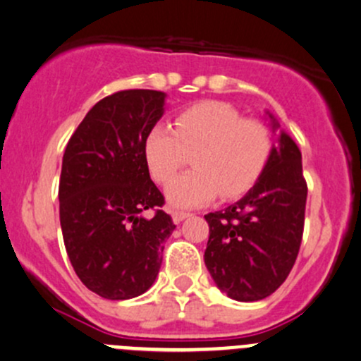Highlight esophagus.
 <instances>
[{
    "label": "esophagus",
    "mask_w": 361,
    "mask_h": 361,
    "mask_svg": "<svg viewBox=\"0 0 361 361\" xmlns=\"http://www.w3.org/2000/svg\"><path fill=\"white\" fill-rule=\"evenodd\" d=\"M188 216H191V213H189V212H179V210L172 212V220L176 224H180L182 220H185Z\"/></svg>",
    "instance_id": "obj_1"
}]
</instances>
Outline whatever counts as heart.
I'll return each mask as SVG.
<instances>
[{
  "mask_svg": "<svg viewBox=\"0 0 361 361\" xmlns=\"http://www.w3.org/2000/svg\"><path fill=\"white\" fill-rule=\"evenodd\" d=\"M274 135L263 122L244 118L224 102H200L173 117V130L151 127L142 153L158 184H169L192 154V169L166 188V200L180 208L208 203L216 195H246L272 157Z\"/></svg>",
  "mask_w": 361,
  "mask_h": 361,
  "instance_id": "heart-1",
  "label": "heart"
}]
</instances>
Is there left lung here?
<instances>
[{"mask_svg":"<svg viewBox=\"0 0 361 361\" xmlns=\"http://www.w3.org/2000/svg\"><path fill=\"white\" fill-rule=\"evenodd\" d=\"M306 195L301 151L281 133L253 189L226 210L204 215V265L228 298L263 300L288 279L303 238Z\"/></svg>","mask_w":361,"mask_h":361,"instance_id":"left-lung-1","label":"left lung"}]
</instances>
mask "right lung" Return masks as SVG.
I'll return each mask as SVG.
<instances>
[{"mask_svg": "<svg viewBox=\"0 0 361 361\" xmlns=\"http://www.w3.org/2000/svg\"><path fill=\"white\" fill-rule=\"evenodd\" d=\"M164 103L165 92L151 89L114 92L87 111L65 148L58 188L65 250L82 284L106 300L153 286L176 228L142 153ZM146 209L154 215L142 216Z\"/></svg>", "mask_w": 361, "mask_h": 361, "instance_id": "1", "label": "right lung"}]
</instances>
